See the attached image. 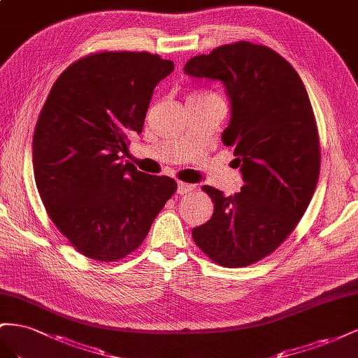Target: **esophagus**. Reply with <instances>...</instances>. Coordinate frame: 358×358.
Instances as JSON below:
<instances>
[{"label": "esophagus", "mask_w": 358, "mask_h": 358, "mask_svg": "<svg viewBox=\"0 0 358 358\" xmlns=\"http://www.w3.org/2000/svg\"><path fill=\"white\" fill-rule=\"evenodd\" d=\"M193 189H195V186H193V185H189V182H182V181H178V187H177V192L180 193V195H186V193L192 192Z\"/></svg>", "instance_id": "34e87169"}]
</instances>
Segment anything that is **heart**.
<instances>
[{
    "instance_id": "obj_1",
    "label": "heart",
    "mask_w": 358,
    "mask_h": 358,
    "mask_svg": "<svg viewBox=\"0 0 358 358\" xmlns=\"http://www.w3.org/2000/svg\"><path fill=\"white\" fill-rule=\"evenodd\" d=\"M206 96H211V94H203V93H192L187 99H199V97H206Z\"/></svg>"
}]
</instances>
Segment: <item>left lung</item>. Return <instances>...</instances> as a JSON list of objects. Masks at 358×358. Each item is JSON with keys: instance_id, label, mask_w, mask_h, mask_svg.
<instances>
[{"instance_id": "left-lung-1", "label": "left lung", "mask_w": 358, "mask_h": 358, "mask_svg": "<svg viewBox=\"0 0 358 358\" xmlns=\"http://www.w3.org/2000/svg\"><path fill=\"white\" fill-rule=\"evenodd\" d=\"M185 73L224 85L231 120L222 141L234 148L244 181L232 196L202 186L214 211L192 237L222 267H248L289 237L318 182L320 136L308 91L287 59L250 42L193 57Z\"/></svg>"}]
</instances>
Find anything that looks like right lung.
Instances as JSON below:
<instances>
[{"instance_id":"obj_1","label":"right lung","mask_w":358,"mask_h":358,"mask_svg":"<svg viewBox=\"0 0 358 358\" xmlns=\"http://www.w3.org/2000/svg\"><path fill=\"white\" fill-rule=\"evenodd\" d=\"M172 70L157 54L103 50L70 64L49 91L33 138L36 186L50 220L90 259L136 250L177 190L176 180L122 163Z\"/></svg>"}]
</instances>
